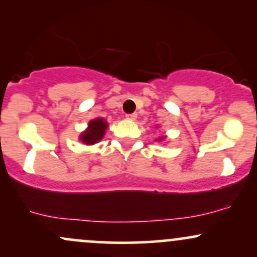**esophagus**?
<instances>
[{"label":"esophagus","mask_w":257,"mask_h":257,"mask_svg":"<svg viewBox=\"0 0 257 257\" xmlns=\"http://www.w3.org/2000/svg\"><path fill=\"white\" fill-rule=\"evenodd\" d=\"M137 117H138V114H137V113L126 114V119H129V120H135V119H137Z\"/></svg>","instance_id":"34e87169"}]
</instances>
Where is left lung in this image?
I'll return each mask as SVG.
<instances>
[{
    "label": "left lung",
    "instance_id": "1",
    "mask_svg": "<svg viewBox=\"0 0 257 257\" xmlns=\"http://www.w3.org/2000/svg\"><path fill=\"white\" fill-rule=\"evenodd\" d=\"M167 139V137H164V135H162V137H159L158 139H156V141H159V143H162V141H164Z\"/></svg>",
    "mask_w": 257,
    "mask_h": 257
}]
</instances>
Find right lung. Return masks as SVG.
Masks as SVG:
<instances>
[{"label": "right lung", "mask_w": 257, "mask_h": 257, "mask_svg": "<svg viewBox=\"0 0 257 257\" xmlns=\"http://www.w3.org/2000/svg\"><path fill=\"white\" fill-rule=\"evenodd\" d=\"M108 128L107 120H105L101 117H98L95 119H91L88 123V126L85 131H83L79 134L78 140L81 141L84 145L90 146L98 144L100 140L104 138L106 129Z\"/></svg>", "instance_id": "1"}]
</instances>
